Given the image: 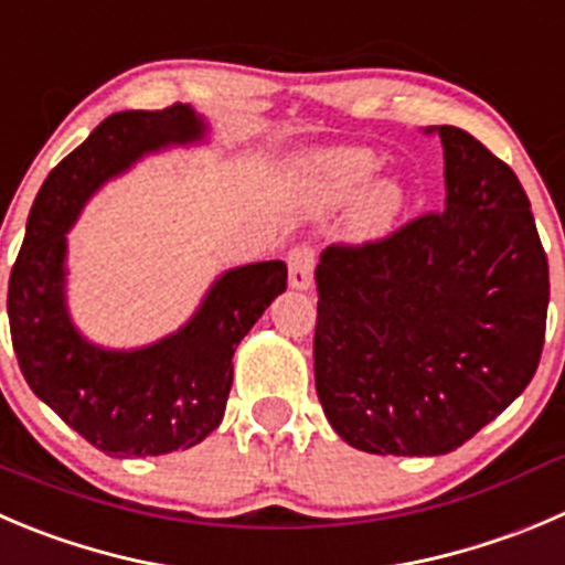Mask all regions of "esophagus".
Wrapping results in <instances>:
<instances>
[{
    "mask_svg": "<svg viewBox=\"0 0 565 565\" xmlns=\"http://www.w3.org/2000/svg\"><path fill=\"white\" fill-rule=\"evenodd\" d=\"M316 268V249L310 244H297L288 252V282L291 288H308Z\"/></svg>",
    "mask_w": 565,
    "mask_h": 565,
    "instance_id": "1",
    "label": "esophagus"
}]
</instances>
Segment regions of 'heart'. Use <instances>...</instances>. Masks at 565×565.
<instances>
[{"label":"heart","instance_id":"obj_1","mask_svg":"<svg viewBox=\"0 0 565 565\" xmlns=\"http://www.w3.org/2000/svg\"><path fill=\"white\" fill-rule=\"evenodd\" d=\"M377 171V160L366 149H341L321 160V182H324V193L330 202H347V199L358 196L366 182L372 180ZM402 205L399 188L383 182L369 193L366 205L360 211V222L366 227H385L391 218L396 216Z\"/></svg>","mask_w":565,"mask_h":565}]
</instances>
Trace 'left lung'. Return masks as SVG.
Listing matches in <instances>:
<instances>
[{"mask_svg": "<svg viewBox=\"0 0 565 565\" xmlns=\"http://www.w3.org/2000/svg\"><path fill=\"white\" fill-rule=\"evenodd\" d=\"M447 199L394 233L332 244L316 268V394L347 444L447 455L539 369L550 263L504 160L438 127Z\"/></svg>", "mask_w": 565, "mask_h": 565, "instance_id": "8db88e82", "label": "left lung"}]
</instances>
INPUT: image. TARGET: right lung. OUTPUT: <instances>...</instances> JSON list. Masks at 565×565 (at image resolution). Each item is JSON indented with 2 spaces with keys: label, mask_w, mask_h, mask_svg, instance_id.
Here are the masks:
<instances>
[{
  "label": "right lung",
  "mask_w": 565,
  "mask_h": 565,
  "mask_svg": "<svg viewBox=\"0 0 565 565\" xmlns=\"http://www.w3.org/2000/svg\"><path fill=\"white\" fill-rule=\"evenodd\" d=\"M205 125L185 105L113 113L63 158L32 202L10 268L8 319L26 385L88 444L113 458L191 449L218 427L233 385V354L277 294L282 260L233 268L174 335L136 352H105L77 335L63 302L66 230L85 199L132 160L199 141Z\"/></svg>",
  "instance_id": "1"
}]
</instances>
